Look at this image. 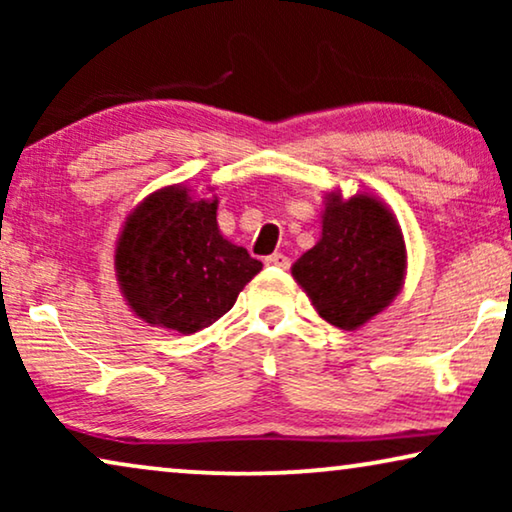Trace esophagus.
Segmentation results:
<instances>
[{
    "label": "esophagus",
    "mask_w": 512,
    "mask_h": 512,
    "mask_svg": "<svg viewBox=\"0 0 512 512\" xmlns=\"http://www.w3.org/2000/svg\"><path fill=\"white\" fill-rule=\"evenodd\" d=\"M265 265H270V268L289 270L291 261H289V256H284V254H270L268 258H265Z\"/></svg>",
    "instance_id": "obj_1"
}]
</instances>
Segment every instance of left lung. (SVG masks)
<instances>
[{
  "mask_svg": "<svg viewBox=\"0 0 512 512\" xmlns=\"http://www.w3.org/2000/svg\"><path fill=\"white\" fill-rule=\"evenodd\" d=\"M405 244L389 209L368 195L328 198L321 240L298 258L293 277L331 326L366 324L401 289Z\"/></svg>",
  "mask_w": 512,
  "mask_h": 512,
  "instance_id": "left-lung-1",
  "label": "left lung"
}]
</instances>
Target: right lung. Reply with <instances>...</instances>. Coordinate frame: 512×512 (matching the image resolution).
<instances>
[{
  "label": "right lung",
  "mask_w": 512,
  "mask_h": 512,
  "mask_svg": "<svg viewBox=\"0 0 512 512\" xmlns=\"http://www.w3.org/2000/svg\"><path fill=\"white\" fill-rule=\"evenodd\" d=\"M261 268L223 240L216 200H191L179 186L149 195L116 247L118 282L137 317L184 335L223 317Z\"/></svg>",
  "instance_id": "right-lung-1"
}]
</instances>
